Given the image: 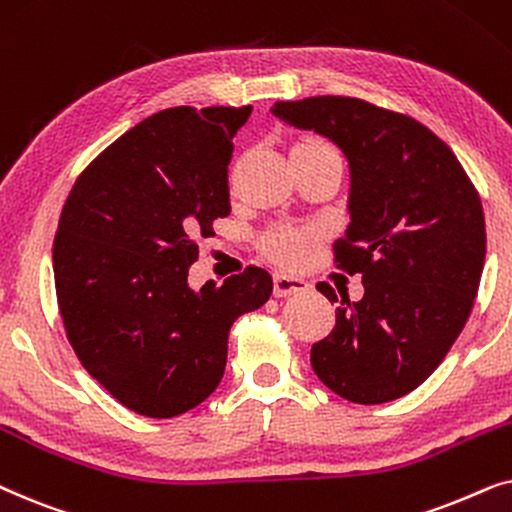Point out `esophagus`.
<instances>
[{
    "instance_id": "1",
    "label": "esophagus",
    "mask_w": 512,
    "mask_h": 512,
    "mask_svg": "<svg viewBox=\"0 0 512 512\" xmlns=\"http://www.w3.org/2000/svg\"><path fill=\"white\" fill-rule=\"evenodd\" d=\"M309 290V281H304L302 276H290V274H276L274 276V295L276 297H290L297 292Z\"/></svg>"
}]
</instances>
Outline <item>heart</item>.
<instances>
[{
	"label": "heart",
	"mask_w": 512,
	"mask_h": 512,
	"mask_svg": "<svg viewBox=\"0 0 512 512\" xmlns=\"http://www.w3.org/2000/svg\"><path fill=\"white\" fill-rule=\"evenodd\" d=\"M290 152H335V147L330 142L313 138V135H306V138H299L292 142ZM313 229L309 227H290V224H281V227H274L264 231L260 238V248L269 260L278 264H285V267H292L304 257L306 245L313 241Z\"/></svg>",
	"instance_id": "obj_1"
}]
</instances>
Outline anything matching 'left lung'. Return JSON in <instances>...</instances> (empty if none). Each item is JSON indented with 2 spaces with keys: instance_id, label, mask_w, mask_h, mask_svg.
I'll list each match as a JSON object with an SVG mask.
<instances>
[{
  "instance_id": "left-lung-1",
  "label": "left lung",
  "mask_w": 512,
  "mask_h": 512,
  "mask_svg": "<svg viewBox=\"0 0 512 512\" xmlns=\"http://www.w3.org/2000/svg\"><path fill=\"white\" fill-rule=\"evenodd\" d=\"M285 124L342 147L351 224L332 245L339 269L363 276L360 302H339L311 346L318 379L360 405L391 403L431 377L473 311L487 234L478 189L452 149L407 114L346 95L276 102Z\"/></svg>"
}]
</instances>
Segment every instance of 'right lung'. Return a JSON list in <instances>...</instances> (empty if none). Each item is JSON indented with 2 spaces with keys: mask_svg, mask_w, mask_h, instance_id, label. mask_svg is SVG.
Listing matches in <instances>:
<instances>
[{
  "mask_svg": "<svg viewBox=\"0 0 512 512\" xmlns=\"http://www.w3.org/2000/svg\"><path fill=\"white\" fill-rule=\"evenodd\" d=\"M252 107H170L114 140L74 182L53 241L58 311L84 370L135 414L170 419L220 384L229 330L267 302L245 267L187 285L201 238L229 215L227 166Z\"/></svg>",
  "mask_w": 512,
  "mask_h": 512,
  "instance_id": "add662e5",
  "label": "right lung"
}]
</instances>
